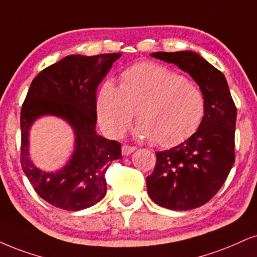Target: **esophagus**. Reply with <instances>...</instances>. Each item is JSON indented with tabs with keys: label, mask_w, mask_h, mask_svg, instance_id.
Masks as SVG:
<instances>
[{
	"label": "esophagus",
	"mask_w": 257,
	"mask_h": 257,
	"mask_svg": "<svg viewBox=\"0 0 257 257\" xmlns=\"http://www.w3.org/2000/svg\"><path fill=\"white\" fill-rule=\"evenodd\" d=\"M135 150H136L135 147H130V145H122L121 154H122V156H128V155L134 153Z\"/></svg>",
	"instance_id": "34e87169"
}]
</instances>
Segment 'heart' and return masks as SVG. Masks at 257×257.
Masks as SVG:
<instances>
[{
  "label": "heart",
  "mask_w": 257,
  "mask_h": 257,
  "mask_svg": "<svg viewBox=\"0 0 257 257\" xmlns=\"http://www.w3.org/2000/svg\"><path fill=\"white\" fill-rule=\"evenodd\" d=\"M204 93L185 76L164 65L139 63L125 69L120 85L106 81L96 97L101 128L110 138L121 137L137 110L135 136L175 147L193 136L205 115Z\"/></svg>",
  "instance_id": "obj_1"
}]
</instances>
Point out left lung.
Instances as JSON below:
<instances>
[{"label": "left lung", "mask_w": 257, "mask_h": 257, "mask_svg": "<svg viewBox=\"0 0 257 257\" xmlns=\"http://www.w3.org/2000/svg\"><path fill=\"white\" fill-rule=\"evenodd\" d=\"M150 56L189 74L205 96V115L198 131L183 143L156 153V166L147 177L154 202L169 210H192L213 198L233 166L237 109L225 76L196 52Z\"/></svg>", "instance_id": "left-lung-1"}]
</instances>
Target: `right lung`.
Instances as JSON below:
<instances>
[{
    "instance_id": "add662e5",
    "label": "right lung",
    "mask_w": 257,
    "mask_h": 257,
    "mask_svg": "<svg viewBox=\"0 0 257 257\" xmlns=\"http://www.w3.org/2000/svg\"><path fill=\"white\" fill-rule=\"evenodd\" d=\"M121 53L66 56L32 81L22 104L21 166L40 198L66 211H80L106 195L104 172L121 158V145L96 132V88ZM43 116H56L71 126L74 150L64 166L41 171L29 157V131Z\"/></svg>"
}]
</instances>
